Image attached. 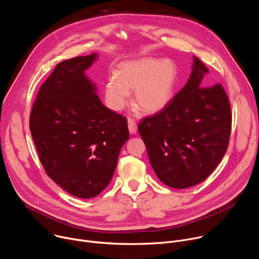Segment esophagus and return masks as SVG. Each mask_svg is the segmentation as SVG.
Listing matches in <instances>:
<instances>
[{
	"mask_svg": "<svg viewBox=\"0 0 259 259\" xmlns=\"http://www.w3.org/2000/svg\"><path fill=\"white\" fill-rule=\"evenodd\" d=\"M128 129L130 134H135L137 132V125L133 120H128Z\"/></svg>",
	"mask_w": 259,
	"mask_h": 259,
	"instance_id": "esophagus-1",
	"label": "esophagus"
}]
</instances>
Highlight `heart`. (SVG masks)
<instances>
[{
  "mask_svg": "<svg viewBox=\"0 0 259 259\" xmlns=\"http://www.w3.org/2000/svg\"><path fill=\"white\" fill-rule=\"evenodd\" d=\"M177 81V68L170 60L141 58L119 65L117 76L105 84V100L115 112H121L134 91V103L143 113H160L171 101Z\"/></svg>",
  "mask_w": 259,
  "mask_h": 259,
  "instance_id": "1",
  "label": "heart"
}]
</instances>
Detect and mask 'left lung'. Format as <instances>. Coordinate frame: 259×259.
<instances>
[{
  "label": "left lung",
  "instance_id": "8db88e82",
  "mask_svg": "<svg viewBox=\"0 0 259 259\" xmlns=\"http://www.w3.org/2000/svg\"><path fill=\"white\" fill-rule=\"evenodd\" d=\"M207 73L206 65L194 56L187 84L163 110L138 125L155 173L173 189H187L203 181L228 150L230 101L220 84L203 87Z\"/></svg>",
  "mask_w": 259,
  "mask_h": 259
}]
</instances>
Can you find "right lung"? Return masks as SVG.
<instances>
[{
    "label": "right lung",
    "mask_w": 259,
    "mask_h": 259,
    "mask_svg": "<svg viewBox=\"0 0 259 259\" xmlns=\"http://www.w3.org/2000/svg\"><path fill=\"white\" fill-rule=\"evenodd\" d=\"M97 57L92 53L58 63L40 88L29 117L46 173L82 199L96 197L108 186L129 138L126 118L102 104L85 73Z\"/></svg>",
    "instance_id": "right-lung-1"
}]
</instances>
